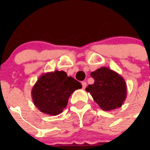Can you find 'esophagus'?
Here are the masks:
<instances>
[{
  "label": "esophagus",
  "instance_id": "obj_1",
  "mask_svg": "<svg viewBox=\"0 0 150 150\" xmlns=\"http://www.w3.org/2000/svg\"><path fill=\"white\" fill-rule=\"evenodd\" d=\"M82 86H83V89H85V88H86V87L87 86L86 82H82Z\"/></svg>",
  "mask_w": 150,
  "mask_h": 150
}]
</instances>
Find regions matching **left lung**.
<instances>
[{
  "instance_id": "obj_1",
  "label": "left lung",
  "mask_w": 150,
  "mask_h": 150,
  "mask_svg": "<svg viewBox=\"0 0 150 150\" xmlns=\"http://www.w3.org/2000/svg\"><path fill=\"white\" fill-rule=\"evenodd\" d=\"M95 79L86 91L103 110L110 111L121 107L127 96V86L121 75L108 67H102L91 73Z\"/></svg>"
}]
</instances>
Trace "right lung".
<instances>
[{"label": "right lung", "mask_w": 150, "mask_h": 150, "mask_svg": "<svg viewBox=\"0 0 150 150\" xmlns=\"http://www.w3.org/2000/svg\"><path fill=\"white\" fill-rule=\"evenodd\" d=\"M82 88L81 83L63 71L41 75L31 90L34 105L40 112L56 116L63 112L71 94Z\"/></svg>", "instance_id": "1"}]
</instances>
